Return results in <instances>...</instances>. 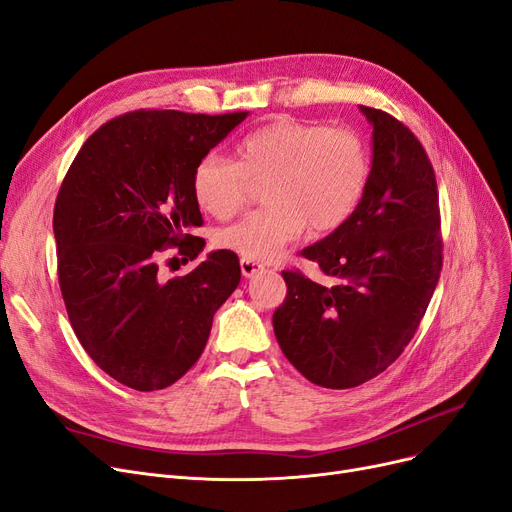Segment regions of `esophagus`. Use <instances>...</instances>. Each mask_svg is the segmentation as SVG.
<instances>
[{"instance_id": "34e87169", "label": "esophagus", "mask_w": 512, "mask_h": 512, "mask_svg": "<svg viewBox=\"0 0 512 512\" xmlns=\"http://www.w3.org/2000/svg\"><path fill=\"white\" fill-rule=\"evenodd\" d=\"M263 270H265V265L255 261V259H247V257L240 259V272H242L244 278H253L255 274H259Z\"/></svg>"}]
</instances>
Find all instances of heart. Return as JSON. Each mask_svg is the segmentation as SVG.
Wrapping results in <instances>:
<instances>
[{
	"label": "heart",
	"instance_id": "obj_1",
	"mask_svg": "<svg viewBox=\"0 0 512 512\" xmlns=\"http://www.w3.org/2000/svg\"><path fill=\"white\" fill-rule=\"evenodd\" d=\"M238 163L207 154L194 167L196 203L217 219L238 213L249 177L268 182V209L215 232L217 247L247 259L276 257L288 242L311 232H332L358 209L370 173L368 148L355 131L282 119L244 138Z\"/></svg>",
	"mask_w": 512,
	"mask_h": 512
}]
</instances>
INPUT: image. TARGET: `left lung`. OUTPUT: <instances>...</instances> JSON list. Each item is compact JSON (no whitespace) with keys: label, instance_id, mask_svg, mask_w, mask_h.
I'll use <instances>...</instances> for the list:
<instances>
[{"label":"left lung","instance_id":"left-lung-1","mask_svg":"<svg viewBox=\"0 0 512 512\" xmlns=\"http://www.w3.org/2000/svg\"><path fill=\"white\" fill-rule=\"evenodd\" d=\"M360 113L372 127L362 201L301 251L332 284L282 272L288 291L272 318L286 360L326 389L358 387L399 358L441 272L437 182L425 148L383 110Z\"/></svg>","mask_w":512,"mask_h":512}]
</instances>
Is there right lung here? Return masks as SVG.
<instances>
[{
	"label": "right lung",
	"mask_w": 512,
	"mask_h": 512,
	"mask_svg": "<svg viewBox=\"0 0 512 512\" xmlns=\"http://www.w3.org/2000/svg\"><path fill=\"white\" fill-rule=\"evenodd\" d=\"M247 117L138 110L87 138L64 177L54 207L62 299L83 349L131 389L180 381L240 282L232 251L171 280L159 278V257L171 244L186 261L203 253L194 167Z\"/></svg>",
	"instance_id": "obj_1"
}]
</instances>
